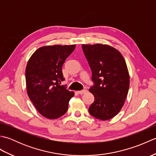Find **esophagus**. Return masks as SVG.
I'll return each instance as SVG.
<instances>
[{"instance_id":"obj_1","label":"esophagus","mask_w":156,"mask_h":156,"mask_svg":"<svg viewBox=\"0 0 156 156\" xmlns=\"http://www.w3.org/2000/svg\"><path fill=\"white\" fill-rule=\"evenodd\" d=\"M87 92V90H80V91H78V94H84V93H86V92Z\"/></svg>"}]
</instances>
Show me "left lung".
I'll list each match as a JSON object with an SVG mask.
<instances>
[{
    "label": "left lung",
    "mask_w": 156,
    "mask_h": 156,
    "mask_svg": "<svg viewBox=\"0 0 156 156\" xmlns=\"http://www.w3.org/2000/svg\"><path fill=\"white\" fill-rule=\"evenodd\" d=\"M82 48L94 83L89 89L94 101L88 111L98 119L108 120L119 113L127 98L129 88L127 64L121 53L110 45L83 44Z\"/></svg>",
    "instance_id": "8db88e82"
}]
</instances>
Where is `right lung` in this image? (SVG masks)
<instances>
[{"instance_id": "1", "label": "right lung", "mask_w": 156, "mask_h": 156, "mask_svg": "<svg viewBox=\"0 0 156 156\" xmlns=\"http://www.w3.org/2000/svg\"><path fill=\"white\" fill-rule=\"evenodd\" d=\"M75 48L76 45L44 46L28 61L25 69L27 94L39 113L48 119L64 115L74 95L60 84L65 80L62 66Z\"/></svg>"}]
</instances>
